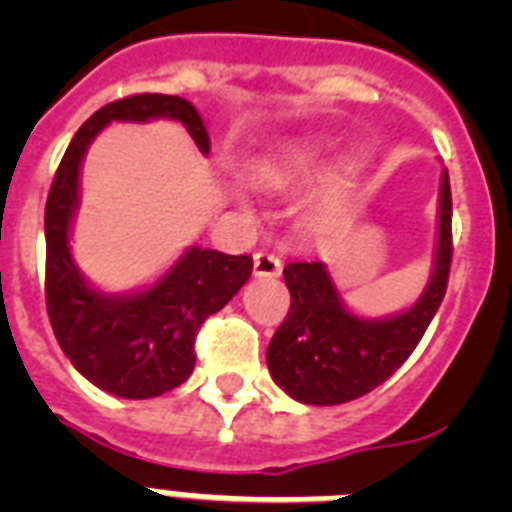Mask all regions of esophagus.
Instances as JSON below:
<instances>
[{
	"label": "esophagus",
	"mask_w": 512,
	"mask_h": 512,
	"mask_svg": "<svg viewBox=\"0 0 512 512\" xmlns=\"http://www.w3.org/2000/svg\"><path fill=\"white\" fill-rule=\"evenodd\" d=\"M281 260L273 252H257L255 255V276H279Z\"/></svg>",
	"instance_id": "34e87169"
}]
</instances>
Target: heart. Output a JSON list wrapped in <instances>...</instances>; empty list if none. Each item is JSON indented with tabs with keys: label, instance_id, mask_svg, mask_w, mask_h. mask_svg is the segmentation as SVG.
<instances>
[{
	"label": "heart",
	"instance_id": "1",
	"mask_svg": "<svg viewBox=\"0 0 512 512\" xmlns=\"http://www.w3.org/2000/svg\"><path fill=\"white\" fill-rule=\"evenodd\" d=\"M321 167V151L316 146H308V143H292V146H284L273 154L263 156L260 162H255L252 167V177L257 183L268 188V191L284 193L295 191L303 183H308L316 170ZM350 191V170L342 167L340 172L329 177L327 183L321 185L319 191L313 193L311 201L305 204V217L311 223L321 225L329 223L332 217L337 215L348 199Z\"/></svg>",
	"mask_w": 512,
	"mask_h": 512
}]
</instances>
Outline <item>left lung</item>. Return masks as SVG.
Wrapping results in <instances>:
<instances>
[{
	"label": "left lung",
	"mask_w": 512,
	"mask_h": 512,
	"mask_svg": "<svg viewBox=\"0 0 512 512\" xmlns=\"http://www.w3.org/2000/svg\"><path fill=\"white\" fill-rule=\"evenodd\" d=\"M452 265V188L441 175L436 263L420 300L388 319H361L340 300L324 263L284 268L292 305L268 345V369L287 396L313 406H335L366 396L388 380L436 316Z\"/></svg>",
	"instance_id": "obj_1"
}]
</instances>
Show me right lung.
<instances>
[{"label":"right lung","instance_id":"obj_1","mask_svg":"<svg viewBox=\"0 0 512 512\" xmlns=\"http://www.w3.org/2000/svg\"><path fill=\"white\" fill-rule=\"evenodd\" d=\"M175 119L201 154L207 127L185 98L143 92L114 100L87 119L63 154L44 207V297L52 332L76 372L119 398H154L183 385L196 364V332L252 276V257L191 247L162 279L130 295H106L76 268L68 236L79 207V170L106 124Z\"/></svg>","mask_w":512,"mask_h":512}]
</instances>
